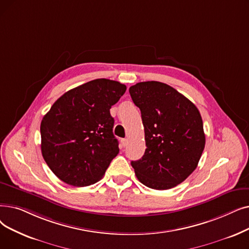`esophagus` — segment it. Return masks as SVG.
<instances>
[{
    "instance_id": "34e87169",
    "label": "esophagus",
    "mask_w": 249,
    "mask_h": 249,
    "mask_svg": "<svg viewBox=\"0 0 249 249\" xmlns=\"http://www.w3.org/2000/svg\"><path fill=\"white\" fill-rule=\"evenodd\" d=\"M121 143L123 146H126L127 145V139L126 138H122L121 139Z\"/></svg>"
}]
</instances>
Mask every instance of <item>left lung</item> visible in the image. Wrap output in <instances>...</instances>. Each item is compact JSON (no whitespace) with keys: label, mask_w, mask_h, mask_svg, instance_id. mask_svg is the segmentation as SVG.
Wrapping results in <instances>:
<instances>
[{"label":"left lung","mask_w":249,"mask_h":249,"mask_svg":"<svg viewBox=\"0 0 249 249\" xmlns=\"http://www.w3.org/2000/svg\"><path fill=\"white\" fill-rule=\"evenodd\" d=\"M142 112L145 151L132 160L143 185L166 190L177 186L196 169L205 144L200 113L193 103L172 86L145 81L129 89Z\"/></svg>","instance_id":"left-lung-1"}]
</instances>
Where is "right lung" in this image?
Returning <instances> with one entry per match:
<instances>
[{"mask_svg":"<svg viewBox=\"0 0 249 249\" xmlns=\"http://www.w3.org/2000/svg\"><path fill=\"white\" fill-rule=\"evenodd\" d=\"M126 85L94 79L59 98L40 123L41 154L60 180L84 187L101 180L119 154L110 109Z\"/></svg>","mask_w":249,"mask_h":249,"instance_id":"add662e5","label":"right lung"}]
</instances>
